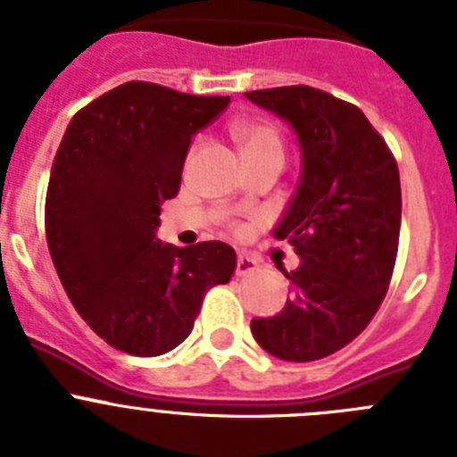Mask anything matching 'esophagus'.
Masks as SVG:
<instances>
[{"mask_svg":"<svg viewBox=\"0 0 457 457\" xmlns=\"http://www.w3.org/2000/svg\"><path fill=\"white\" fill-rule=\"evenodd\" d=\"M256 268H258L256 258L247 256V253H240V256H237V265H236L237 277H247V274H252Z\"/></svg>","mask_w":457,"mask_h":457,"instance_id":"34e87169","label":"esophagus"}]
</instances>
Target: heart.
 <instances>
[{
	"instance_id": "1",
	"label": "heart",
	"mask_w": 457,
	"mask_h": 457,
	"mask_svg": "<svg viewBox=\"0 0 457 457\" xmlns=\"http://www.w3.org/2000/svg\"><path fill=\"white\" fill-rule=\"evenodd\" d=\"M237 141H240L245 157L265 155V153H281L284 155V144L278 137L277 128L263 120H242L233 128Z\"/></svg>"
}]
</instances>
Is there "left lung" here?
<instances>
[{
    "label": "left lung",
    "mask_w": 457,
    "mask_h": 457,
    "mask_svg": "<svg viewBox=\"0 0 457 457\" xmlns=\"http://www.w3.org/2000/svg\"><path fill=\"white\" fill-rule=\"evenodd\" d=\"M288 120L302 179L281 224L300 268L284 272L293 297L274 318H253L258 345L286 361H316L364 332L385 300L401 236V176L364 112L320 88L245 93Z\"/></svg>",
    "instance_id": "1"
}]
</instances>
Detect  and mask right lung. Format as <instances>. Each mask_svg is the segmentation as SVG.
Segmentation results:
<instances>
[{"label":"right lung","instance_id":"right-lung-1","mask_svg":"<svg viewBox=\"0 0 457 457\" xmlns=\"http://www.w3.org/2000/svg\"><path fill=\"white\" fill-rule=\"evenodd\" d=\"M231 103L125 82L72 116L46 196L52 263L93 332L120 353L157 357L185 341L236 252L220 240H157L160 205L180 189L192 137Z\"/></svg>","mask_w":457,"mask_h":457}]
</instances>
